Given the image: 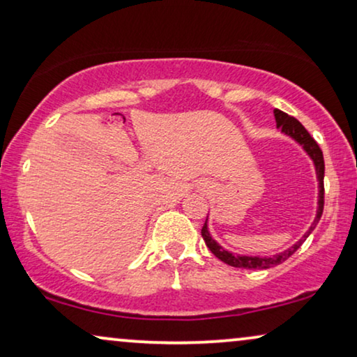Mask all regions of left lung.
<instances>
[{"instance_id":"1","label":"left lung","mask_w":357,"mask_h":357,"mask_svg":"<svg viewBox=\"0 0 357 357\" xmlns=\"http://www.w3.org/2000/svg\"><path fill=\"white\" fill-rule=\"evenodd\" d=\"M275 114V120H277V126L280 130H282L283 133L288 135V137H291L293 139H296V142L300 143L301 146L305 148V151L308 153L311 160H313L314 163V168H317V176H318V186H319V196H318V211H317V218H314L313 224H311V227L308 229V232L305 234L303 237L300 238L298 242L295 243V245L290 247V249H287L285 252H282V254H277L273 257H249V255H234L231 254L229 250H224L222 247L219 245L218 242L214 241V238L211 237L209 231H207V219L204 225H202V231H201V236L204 238L207 249H209L212 254L218 257L219 260H222L224 264L231 265V267H236V268H252V270H260V268H270V267H275V265H280L283 264L287 259H290V257L295 254L296 250L300 249V245L306 241V237L310 236L311 232H313V229L317 227V224L319 222V219H321V214H323V207H324V160H323V151L321 148L318 146V143L314 142L313 138H311V135L306 132V128L303 125L300 123L298 120L295 119V116H290L287 115L285 112L278 110V108H275L273 110Z\"/></svg>"}]
</instances>
